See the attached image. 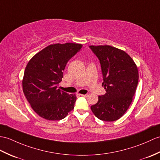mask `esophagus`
Wrapping results in <instances>:
<instances>
[{
  "instance_id": "esophagus-1",
  "label": "esophagus",
  "mask_w": 160,
  "mask_h": 160,
  "mask_svg": "<svg viewBox=\"0 0 160 160\" xmlns=\"http://www.w3.org/2000/svg\"><path fill=\"white\" fill-rule=\"evenodd\" d=\"M80 96H82V97H84V98H87V96H88V94H85V95L80 94Z\"/></svg>"
}]
</instances>
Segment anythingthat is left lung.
Returning a JSON list of instances; mask_svg holds the SVG:
<instances>
[{
	"mask_svg": "<svg viewBox=\"0 0 160 160\" xmlns=\"http://www.w3.org/2000/svg\"><path fill=\"white\" fill-rule=\"evenodd\" d=\"M101 65L102 87L106 94L99 96L91 109L99 119L114 121L129 108L138 82V68L123 50L110 46H90Z\"/></svg>",
	"mask_w": 160,
	"mask_h": 160,
	"instance_id": "1",
	"label": "left lung"
}]
</instances>
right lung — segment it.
I'll list each match as a JSON object with an SVG mask.
<instances>
[{
  "mask_svg": "<svg viewBox=\"0 0 160 160\" xmlns=\"http://www.w3.org/2000/svg\"><path fill=\"white\" fill-rule=\"evenodd\" d=\"M82 47V44H52L37 53L26 67L22 88L32 110L49 121H58L74 108L75 94L61 91L67 62Z\"/></svg>",
  "mask_w": 160,
  "mask_h": 160,
  "instance_id": "1",
  "label": "right lung"
}]
</instances>
